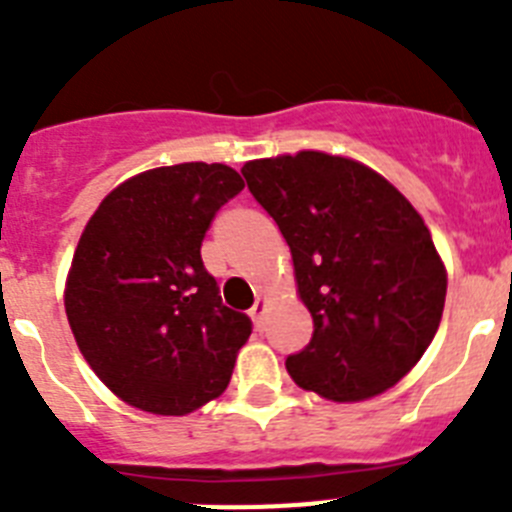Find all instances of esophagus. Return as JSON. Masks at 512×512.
<instances>
[{"label":"esophagus","instance_id":"esophagus-1","mask_svg":"<svg viewBox=\"0 0 512 512\" xmlns=\"http://www.w3.org/2000/svg\"><path fill=\"white\" fill-rule=\"evenodd\" d=\"M264 312H266V300L264 297H259V300L253 302V307H251V318H253V323L259 325V328H261V323H264Z\"/></svg>","mask_w":512,"mask_h":512}]
</instances>
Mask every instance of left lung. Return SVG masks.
I'll return each instance as SVG.
<instances>
[{"label":"left lung","mask_w":512,"mask_h":512,"mask_svg":"<svg viewBox=\"0 0 512 512\" xmlns=\"http://www.w3.org/2000/svg\"><path fill=\"white\" fill-rule=\"evenodd\" d=\"M248 192L282 230L312 338L287 356L302 390L356 402L390 390L441 323L446 271L423 217L351 158L300 151L248 161Z\"/></svg>","instance_id":"8db88e82"}]
</instances>
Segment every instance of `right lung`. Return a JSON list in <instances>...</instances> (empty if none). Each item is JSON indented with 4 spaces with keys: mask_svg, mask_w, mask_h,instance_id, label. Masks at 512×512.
<instances>
[{
    "mask_svg": "<svg viewBox=\"0 0 512 512\" xmlns=\"http://www.w3.org/2000/svg\"><path fill=\"white\" fill-rule=\"evenodd\" d=\"M241 189L230 166H161L107 194L81 233L69 325L94 374L135 408L184 415L228 387L253 323L223 305L200 248Z\"/></svg>",
    "mask_w": 512,
    "mask_h": 512,
    "instance_id": "1",
    "label": "right lung"
}]
</instances>
